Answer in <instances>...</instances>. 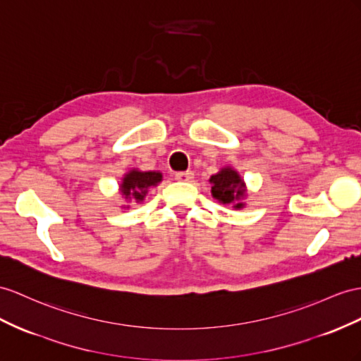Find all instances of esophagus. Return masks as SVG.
I'll return each instance as SVG.
<instances>
[{
	"label": "esophagus",
	"mask_w": 361,
	"mask_h": 361,
	"mask_svg": "<svg viewBox=\"0 0 361 361\" xmlns=\"http://www.w3.org/2000/svg\"><path fill=\"white\" fill-rule=\"evenodd\" d=\"M175 180L189 183V181H192V180H193V172H192V171H186V172H178V173H175Z\"/></svg>",
	"instance_id": "34e87169"
}]
</instances>
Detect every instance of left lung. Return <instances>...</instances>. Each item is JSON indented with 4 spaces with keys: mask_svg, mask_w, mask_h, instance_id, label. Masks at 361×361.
<instances>
[{
    "mask_svg": "<svg viewBox=\"0 0 361 361\" xmlns=\"http://www.w3.org/2000/svg\"><path fill=\"white\" fill-rule=\"evenodd\" d=\"M212 197L221 204H232L233 209H243L245 206L247 186L241 175L232 166H224L219 172L210 177Z\"/></svg>",
    "mask_w": 361,
    "mask_h": 361,
    "instance_id": "8db88e82",
    "label": "left lung"
}]
</instances>
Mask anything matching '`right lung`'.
<instances>
[{
    "label": "right lung",
    "instance_id": "add662e5",
    "mask_svg": "<svg viewBox=\"0 0 361 361\" xmlns=\"http://www.w3.org/2000/svg\"><path fill=\"white\" fill-rule=\"evenodd\" d=\"M161 180L163 173L160 171H140L134 168L123 175L122 183L118 186V192L128 202H142L147 190L159 186ZM129 206H126V209Z\"/></svg>",
    "mask_w": 361,
    "mask_h": 361
}]
</instances>
